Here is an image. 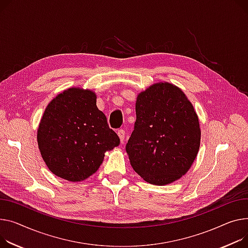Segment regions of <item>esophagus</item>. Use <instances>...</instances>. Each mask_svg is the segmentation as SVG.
<instances>
[{
	"label": "esophagus",
	"mask_w": 248,
	"mask_h": 248,
	"mask_svg": "<svg viewBox=\"0 0 248 248\" xmlns=\"http://www.w3.org/2000/svg\"><path fill=\"white\" fill-rule=\"evenodd\" d=\"M118 136H119L121 141L124 142V136H125V131H124V129H119V130H118Z\"/></svg>",
	"instance_id": "1"
}]
</instances>
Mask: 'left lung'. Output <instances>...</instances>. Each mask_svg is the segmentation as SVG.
<instances>
[{
  "instance_id": "8db88e82",
  "label": "left lung",
  "mask_w": 248,
  "mask_h": 248,
  "mask_svg": "<svg viewBox=\"0 0 248 248\" xmlns=\"http://www.w3.org/2000/svg\"><path fill=\"white\" fill-rule=\"evenodd\" d=\"M137 121L125 151L146 183L166 186L191 168L201 145L199 117L178 87L160 81L139 93Z\"/></svg>"
}]
</instances>
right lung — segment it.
Wrapping results in <instances>:
<instances>
[{"instance_id":"add662e5","label":"right lung","mask_w":248,"mask_h":248,"mask_svg":"<svg viewBox=\"0 0 248 248\" xmlns=\"http://www.w3.org/2000/svg\"><path fill=\"white\" fill-rule=\"evenodd\" d=\"M37 140L47 169L73 183L93 174L105 153L120 144V138L96 107L95 93L75 87L59 93L46 106Z\"/></svg>"}]
</instances>
